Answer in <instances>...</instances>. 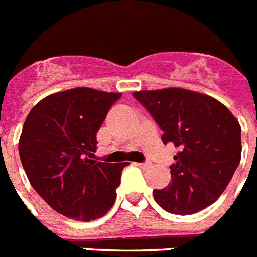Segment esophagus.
Instances as JSON below:
<instances>
[{
	"mask_svg": "<svg viewBox=\"0 0 257 257\" xmlns=\"http://www.w3.org/2000/svg\"><path fill=\"white\" fill-rule=\"evenodd\" d=\"M138 167L142 169H148L151 167V163L150 162H144V163H138Z\"/></svg>",
	"mask_w": 257,
	"mask_h": 257,
	"instance_id": "esophagus-1",
	"label": "esophagus"
}]
</instances>
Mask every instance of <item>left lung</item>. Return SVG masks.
<instances>
[{
	"label": "left lung",
	"instance_id": "1",
	"mask_svg": "<svg viewBox=\"0 0 257 257\" xmlns=\"http://www.w3.org/2000/svg\"><path fill=\"white\" fill-rule=\"evenodd\" d=\"M163 130V143L180 148L171 182L154 190L172 214H194L219 198L240 163L241 128L224 105L206 94L168 88L133 93Z\"/></svg>",
	"mask_w": 257,
	"mask_h": 257
}]
</instances>
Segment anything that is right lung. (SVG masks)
<instances>
[{
    "instance_id": "1",
    "label": "right lung",
    "mask_w": 257,
    "mask_h": 257,
    "mask_svg": "<svg viewBox=\"0 0 257 257\" xmlns=\"http://www.w3.org/2000/svg\"><path fill=\"white\" fill-rule=\"evenodd\" d=\"M120 93L90 88L55 93L34 106L19 138V156L34 189L55 211L89 222L114 205L128 163L92 160L95 134Z\"/></svg>"
}]
</instances>
